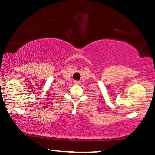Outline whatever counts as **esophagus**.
Wrapping results in <instances>:
<instances>
[{
  "label": "esophagus",
  "instance_id": "esophagus-1",
  "mask_svg": "<svg viewBox=\"0 0 155 155\" xmlns=\"http://www.w3.org/2000/svg\"><path fill=\"white\" fill-rule=\"evenodd\" d=\"M74 84H76V85H79V84H80L81 83H80V81L74 80Z\"/></svg>",
  "mask_w": 155,
  "mask_h": 155
}]
</instances>
